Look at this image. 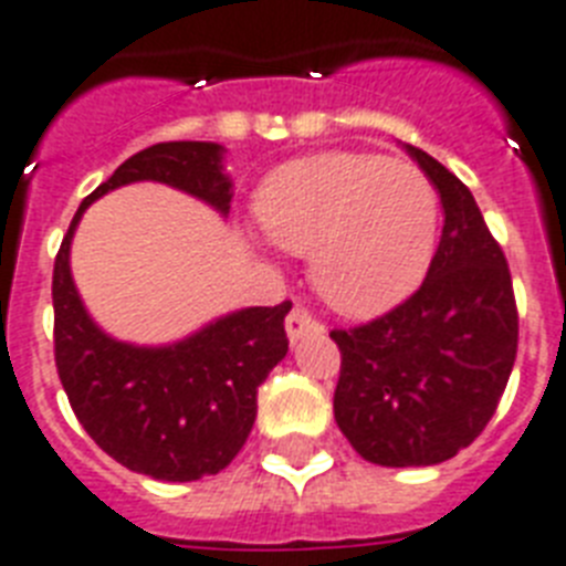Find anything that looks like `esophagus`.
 <instances>
[{
    "label": "esophagus",
    "instance_id": "obj_1",
    "mask_svg": "<svg viewBox=\"0 0 566 566\" xmlns=\"http://www.w3.org/2000/svg\"><path fill=\"white\" fill-rule=\"evenodd\" d=\"M311 331H323V325L316 323L311 311L296 305L291 314H287V337L298 339V337H305V334H311Z\"/></svg>",
    "mask_w": 566,
    "mask_h": 566
}]
</instances>
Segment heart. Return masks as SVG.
<instances>
[{
	"label": "heart",
	"mask_w": 566,
	"mask_h": 566,
	"mask_svg": "<svg viewBox=\"0 0 566 566\" xmlns=\"http://www.w3.org/2000/svg\"><path fill=\"white\" fill-rule=\"evenodd\" d=\"M255 211L270 241L311 255L316 293L348 316L384 314L410 296L439 235L430 177L380 154L284 165L261 186Z\"/></svg>",
	"instance_id": "heart-1"
}]
</instances>
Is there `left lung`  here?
Wrapping results in <instances>:
<instances>
[{
	"instance_id": "obj_1",
	"label": "left lung",
	"mask_w": 566,
	"mask_h": 566,
	"mask_svg": "<svg viewBox=\"0 0 566 566\" xmlns=\"http://www.w3.org/2000/svg\"><path fill=\"white\" fill-rule=\"evenodd\" d=\"M442 197L444 227L424 282L401 305L334 328V418L363 459L439 465L485 430L517 357V302L500 243L457 174L407 148Z\"/></svg>"
}]
</instances>
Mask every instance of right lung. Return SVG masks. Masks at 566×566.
<instances>
[{
    "instance_id": "1",
    "label": "right lung",
    "mask_w": 566,
    "mask_h": 566,
    "mask_svg": "<svg viewBox=\"0 0 566 566\" xmlns=\"http://www.w3.org/2000/svg\"><path fill=\"white\" fill-rule=\"evenodd\" d=\"M156 179L229 211L214 142H159L133 154L86 197L54 259V366L77 421L136 474L191 482L238 457L259 410V387L287 355L291 302L247 307L168 348L116 343L86 316L69 273V243L86 206L113 188Z\"/></svg>"
}]
</instances>
